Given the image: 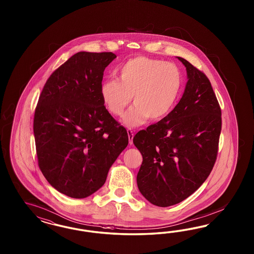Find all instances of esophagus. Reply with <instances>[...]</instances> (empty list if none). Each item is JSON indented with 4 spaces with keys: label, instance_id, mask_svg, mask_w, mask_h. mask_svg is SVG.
<instances>
[{
    "label": "esophagus",
    "instance_id": "34e87169",
    "mask_svg": "<svg viewBox=\"0 0 254 254\" xmlns=\"http://www.w3.org/2000/svg\"><path fill=\"white\" fill-rule=\"evenodd\" d=\"M127 136H128V142L129 144H133V137H134V133L131 129H127Z\"/></svg>",
    "mask_w": 254,
    "mask_h": 254
}]
</instances>
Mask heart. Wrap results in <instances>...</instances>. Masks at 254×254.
I'll return each mask as SVG.
<instances>
[{
  "mask_svg": "<svg viewBox=\"0 0 254 254\" xmlns=\"http://www.w3.org/2000/svg\"><path fill=\"white\" fill-rule=\"evenodd\" d=\"M118 80L108 79L100 85V97L108 111L123 115L134 100L135 105L125 115L123 123L138 127L159 121L175 106L183 88V73L176 64L148 57H135L117 70Z\"/></svg>",
  "mask_w": 254,
  "mask_h": 254,
  "instance_id": "b5f03b06",
  "label": "heart"
}]
</instances>
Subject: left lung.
Instances as JSON below:
<instances>
[{
	"instance_id": "1",
	"label": "left lung",
	"mask_w": 254,
	"mask_h": 254,
	"mask_svg": "<svg viewBox=\"0 0 254 254\" xmlns=\"http://www.w3.org/2000/svg\"><path fill=\"white\" fill-rule=\"evenodd\" d=\"M177 59L188 80L182 99L165 118L133 138L142 155L138 190L163 208L186 199L207 180L222 129L221 108L208 77L185 59Z\"/></svg>"
}]
</instances>
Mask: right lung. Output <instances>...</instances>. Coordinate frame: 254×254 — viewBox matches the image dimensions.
I'll return each mask as SVG.
<instances>
[{
    "label": "right lung",
    "instance_id": "right-lung-1",
    "mask_svg": "<svg viewBox=\"0 0 254 254\" xmlns=\"http://www.w3.org/2000/svg\"><path fill=\"white\" fill-rule=\"evenodd\" d=\"M112 52H78L48 78L34 114L39 168L57 191L85 198L105 184L128 144L127 132L100 97Z\"/></svg>",
    "mask_w": 254,
    "mask_h": 254
}]
</instances>
